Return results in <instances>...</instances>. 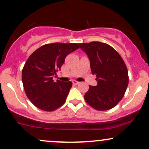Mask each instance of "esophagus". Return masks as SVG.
Instances as JSON below:
<instances>
[{
  "mask_svg": "<svg viewBox=\"0 0 149 149\" xmlns=\"http://www.w3.org/2000/svg\"><path fill=\"white\" fill-rule=\"evenodd\" d=\"M79 81H76V80H72V84H79Z\"/></svg>",
  "mask_w": 149,
  "mask_h": 149,
  "instance_id": "obj_1",
  "label": "esophagus"
}]
</instances>
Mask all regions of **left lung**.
<instances>
[{
    "mask_svg": "<svg viewBox=\"0 0 149 149\" xmlns=\"http://www.w3.org/2000/svg\"><path fill=\"white\" fill-rule=\"evenodd\" d=\"M87 55L97 85L89 86L84 99L98 111H107L118 104L128 86V71L123 58L116 51L105 43L93 41L79 43Z\"/></svg>",
    "mask_w": 149,
    "mask_h": 149,
    "instance_id": "8db88e82",
    "label": "left lung"
}]
</instances>
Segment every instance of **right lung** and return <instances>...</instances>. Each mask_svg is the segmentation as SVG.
Wrapping results in <instances>:
<instances>
[{
  "mask_svg": "<svg viewBox=\"0 0 149 149\" xmlns=\"http://www.w3.org/2000/svg\"><path fill=\"white\" fill-rule=\"evenodd\" d=\"M79 43H54L38 48L25 63L22 72L23 86L28 98L35 106L53 111L66 101L72 83L53 81L66 56L79 48Z\"/></svg>",
  "mask_w": 149,
  "mask_h": 149,
  "instance_id": "right-lung-1",
  "label": "right lung"
}]
</instances>
